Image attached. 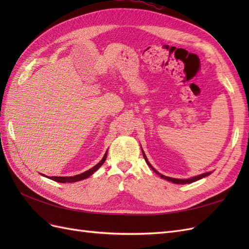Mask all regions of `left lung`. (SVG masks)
I'll return each mask as SVG.
<instances>
[{
	"mask_svg": "<svg viewBox=\"0 0 249 249\" xmlns=\"http://www.w3.org/2000/svg\"><path fill=\"white\" fill-rule=\"evenodd\" d=\"M142 154H143V157H144V160H145V162L147 163V165L148 166L152 168L157 175H159L162 178H164V179H167V180H169V182H172V183H175V184H190V183H193V182H195V180H198V179H200V178H205V177H207V176H209V175H211V172H206V173H202V175H200V176H196V177H193V178H187V179H180V178H169V177H166V176H163V175H161V173H159L158 172L152 165H150V163L148 162V160H147V158H146V156H145V154H144V152H143L142 150Z\"/></svg>",
	"mask_w": 249,
	"mask_h": 249,
	"instance_id": "left-lung-1",
	"label": "left lung"
}]
</instances>
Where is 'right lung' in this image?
Instances as JSON below:
<instances>
[{
    "label": "right lung",
    "mask_w": 249,
    "mask_h": 249,
    "mask_svg": "<svg viewBox=\"0 0 249 249\" xmlns=\"http://www.w3.org/2000/svg\"><path fill=\"white\" fill-rule=\"evenodd\" d=\"M106 158H107V152L106 154H105V156L103 157V159L97 163L95 166H93L92 168H90L89 170L83 172V173H80V175H77V176H73V177H49V178L55 180V182H59V183H74V182H79V180H82V179H85L87 178H89L90 176L92 175V173H94L97 169H99L102 165L104 164V162L106 161ZM44 176V175H42Z\"/></svg>",
    "instance_id": "right-lung-1"
}]
</instances>
